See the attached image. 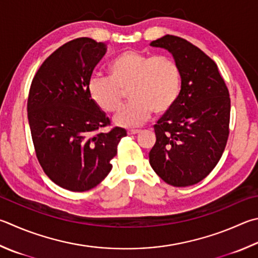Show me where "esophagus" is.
I'll list each match as a JSON object with an SVG mask.
<instances>
[{
  "label": "esophagus",
  "instance_id": "obj_1",
  "mask_svg": "<svg viewBox=\"0 0 258 258\" xmlns=\"http://www.w3.org/2000/svg\"><path fill=\"white\" fill-rule=\"evenodd\" d=\"M140 132H141V131H140V130H128L127 131V134L128 135H134V134H138Z\"/></svg>",
  "mask_w": 258,
  "mask_h": 258
}]
</instances>
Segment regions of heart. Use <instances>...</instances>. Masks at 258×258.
<instances>
[{
    "label": "heart",
    "instance_id": "b5f03b06",
    "mask_svg": "<svg viewBox=\"0 0 258 258\" xmlns=\"http://www.w3.org/2000/svg\"><path fill=\"white\" fill-rule=\"evenodd\" d=\"M180 71L166 56H152L126 50L108 65V78L96 76L88 89L93 102L106 113L114 114L123 104L128 90L130 104L115 117V123L134 127L147 121L152 111L160 116L176 104L180 92Z\"/></svg>",
    "mask_w": 258,
    "mask_h": 258
}]
</instances>
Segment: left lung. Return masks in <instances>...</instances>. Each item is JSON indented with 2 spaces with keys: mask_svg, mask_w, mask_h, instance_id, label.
<instances>
[{
  "mask_svg": "<svg viewBox=\"0 0 258 258\" xmlns=\"http://www.w3.org/2000/svg\"><path fill=\"white\" fill-rule=\"evenodd\" d=\"M172 54L181 78L176 104L153 126L157 141L149 153L167 184H198L217 166L230 123V97L217 64L189 41L166 35L150 44Z\"/></svg>",
  "mask_w": 258,
  "mask_h": 258,
  "instance_id": "obj_1",
  "label": "left lung"
}]
</instances>
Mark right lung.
Listing matches in <instances>:
<instances>
[{
  "mask_svg": "<svg viewBox=\"0 0 258 258\" xmlns=\"http://www.w3.org/2000/svg\"><path fill=\"white\" fill-rule=\"evenodd\" d=\"M106 50L104 43L88 37L60 46L38 69L28 96L36 157L50 180L71 191L100 184L126 137L120 127L102 132L110 120L89 95L93 69Z\"/></svg>",
  "mask_w": 258,
  "mask_h": 258,
  "instance_id": "1",
  "label": "right lung"
}]
</instances>
